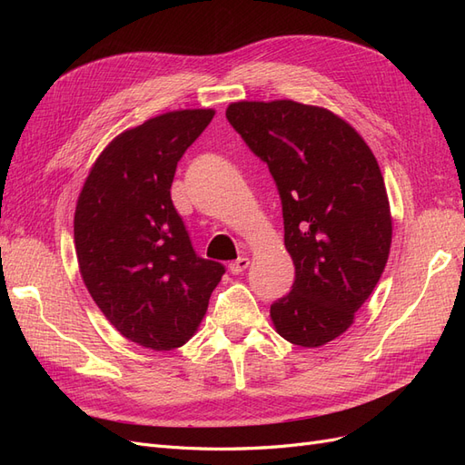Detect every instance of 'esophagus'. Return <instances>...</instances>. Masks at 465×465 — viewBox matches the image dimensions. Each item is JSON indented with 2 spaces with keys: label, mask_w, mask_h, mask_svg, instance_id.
I'll list each match as a JSON object with an SVG mask.
<instances>
[{
  "label": "esophagus",
  "mask_w": 465,
  "mask_h": 465,
  "mask_svg": "<svg viewBox=\"0 0 465 465\" xmlns=\"http://www.w3.org/2000/svg\"><path fill=\"white\" fill-rule=\"evenodd\" d=\"M248 265H250V258L241 256V258H236L234 262H231V263H229V270H231V273L238 275V273H242Z\"/></svg>",
  "instance_id": "1"
}]
</instances>
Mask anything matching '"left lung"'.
<instances>
[{"mask_svg":"<svg viewBox=\"0 0 465 465\" xmlns=\"http://www.w3.org/2000/svg\"><path fill=\"white\" fill-rule=\"evenodd\" d=\"M227 120L275 180L291 292L272 304L277 333L301 347L340 337L382 275L391 217L372 151L333 112L294 101L234 103Z\"/></svg>","mask_w":465,"mask_h":465,"instance_id":"8db88e82","label":"left lung"}]
</instances>
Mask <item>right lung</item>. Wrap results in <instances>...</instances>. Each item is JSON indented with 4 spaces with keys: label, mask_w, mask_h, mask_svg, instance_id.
<instances>
[{
    "label": "right lung",
    "mask_w": 465,
    "mask_h": 465,
    "mask_svg": "<svg viewBox=\"0 0 465 465\" xmlns=\"http://www.w3.org/2000/svg\"><path fill=\"white\" fill-rule=\"evenodd\" d=\"M213 110H178L120 134L81 190L74 232L81 277L125 340L153 351L184 345L224 265L195 254L171 198L176 164Z\"/></svg>",
    "instance_id": "right-lung-1"
}]
</instances>
